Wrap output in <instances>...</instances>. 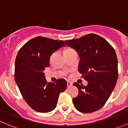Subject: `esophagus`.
Returning a JSON list of instances; mask_svg holds the SVG:
<instances>
[{
	"instance_id": "esophagus-1",
	"label": "esophagus",
	"mask_w": 128,
	"mask_h": 128,
	"mask_svg": "<svg viewBox=\"0 0 128 128\" xmlns=\"http://www.w3.org/2000/svg\"><path fill=\"white\" fill-rule=\"evenodd\" d=\"M72 86V82H70V81H67V86L68 87H70Z\"/></svg>"
}]
</instances>
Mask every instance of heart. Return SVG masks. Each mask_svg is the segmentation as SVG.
I'll return each instance as SVG.
<instances>
[{
  "label": "heart",
  "mask_w": 128,
  "mask_h": 128,
  "mask_svg": "<svg viewBox=\"0 0 128 128\" xmlns=\"http://www.w3.org/2000/svg\"><path fill=\"white\" fill-rule=\"evenodd\" d=\"M70 50V48H68V49H66V50Z\"/></svg>",
  "instance_id": "heart-1"
}]
</instances>
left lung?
<instances>
[{
  "mask_svg": "<svg viewBox=\"0 0 128 128\" xmlns=\"http://www.w3.org/2000/svg\"><path fill=\"white\" fill-rule=\"evenodd\" d=\"M65 43L78 51L81 58L78 71L88 81L87 86L73 84L79 89L78 96L72 99L74 106L84 114L94 112L105 104L117 83L118 63L115 50L106 40L96 34Z\"/></svg>",
  "mask_w": 128,
  "mask_h": 128,
  "instance_id": "1",
  "label": "left lung"
}]
</instances>
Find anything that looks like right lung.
I'll return each mask as SVG.
<instances>
[{
    "mask_svg": "<svg viewBox=\"0 0 128 128\" xmlns=\"http://www.w3.org/2000/svg\"><path fill=\"white\" fill-rule=\"evenodd\" d=\"M62 46H65L63 40L37 36L25 44L16 58L14 80L26 102L38 112L52 111L60 94L66 88V80L47 82L44 72L52 54Z\"/></svg>",
    "mask_w": 128,
    "mask_h": 128,
    "instance_id": "add662e5",
    "label": "right lung"
}]
</instances>
